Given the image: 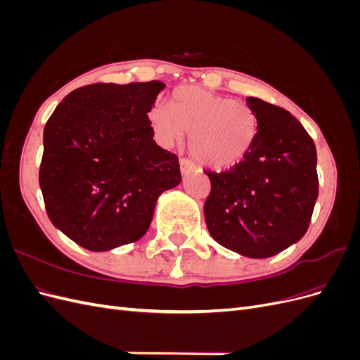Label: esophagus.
I'll list each match as a JSON object with an SVG mask.
<instances>
[{
  "mask_svg": "<svg viewBox=\"0 0 360 360\" xmlns=\"http://www.w3.org/2000/svg\"><path fill=\"white\" fill-rule=\"evenodd\" d=\"M193 169H195V167H193V163L191 160H188V159L180 160V171H181L183 176H188V174L192 172Z\"/></svg>",
  "mask_w": 360,
  "mask_h": 360,
  "instance_id": "obj_1",
  "label": "esophagus"
}]
</instances>
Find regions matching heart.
Returning a JSON list of instances; mask_svg holds the SVG:
<instances>
[{"label":"heart","mask_w":360,"mask_h":360,"mask_svg":"<svg viewBox=\"0 0 360 360\" xmlns=\"http://www.w3.org/2000/svg\"><path fill=\"white\" fill-rule=\"evenodd\" d=\"M148 123L163 146H172L189 134L193 159L210 169L240 163L252 148L258 118L246 103L236 102L200 86H180L172 93L171 108L155 103Z\"/></svg>","instance_id":"1"}]
</instances>
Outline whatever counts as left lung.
Wrapping results in <instances>:
<instances>
[{"label": "left lung", "mask_w": 360, "mask_h": 360, "mask_svg": "<svg viewBox=\"0 0 360 360\" xmlns=\"http://www.w3.org/2000/svg\"><path fill=\"white\" fill-rule=\"evenodd\" d=\"M258 118L248 156L225 172H205L212 191L204 204L210 236L249 258H269L307 233L319 197L317 150L284 108L248 97Z\"/></svg>", "instance_id": "8db88e82"}]
</instances>
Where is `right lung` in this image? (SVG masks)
Listing matches in <instances>:
<instances>
[{"label": "right lung", "instance_id": "add662e5", "mask_svg": "<svg viewBox=\"0 0 360 360\" xmlns=\"http://www.w3.org/2000/svg\"><path fill=\"white\" fill-rule=\"evenodd\" d=\"M160 81L91 84L64 97L43 132L39 183L53 226L105 252L143 237L160 195L181 181L148 111Z\"/></svg>", "mask_w": 360, "mask_h": 360}]
</instances>
